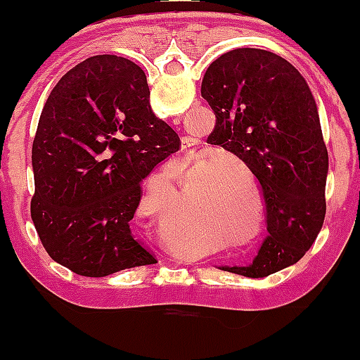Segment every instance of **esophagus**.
<instances>
[{"instance_id":"esophagus-1","label":"esophagus","mask_w":360,"mask_h":360,"mask_svg":"<svg viewBox=\"0 0 360 360\" xmlns=\"http://www.w3.org/2000/svg\"><path fill=\"white\" fill-rule=\"evenodd\" d=\"M193 146V139H183V142H181V148H183V152H186V154H191Z\"/></svg>"}]
</instances>
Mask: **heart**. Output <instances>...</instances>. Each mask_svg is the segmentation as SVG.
Segmentation results:
<instances>
[{"mask_svg": "<svg viewBox=\"0 0 360 360\" xmlns=\"http://www.w3.org/2000/svg\"><path fill=\"white\" fill-rule=\"evenodd\" d=\"M221 183V179H218ZM217 193H210L200 206V218L203 221H213L217 225H225L232 229L235 237L243 235L247 232V221L245 217H242L240 210H238V200L233 189H225V193H218L221 189H213Z\"/></svg>", "mask_w": 360, "mask_h": 360, "instance_id": "1", "label": "heart"}]
</instances>
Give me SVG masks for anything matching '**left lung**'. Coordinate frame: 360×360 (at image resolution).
Returning <instances> with one entry per match:
<instances>
[{"label": "left lung", "instance_id": "obj_1", "mask_svg": "<svg viewBox=\"0 0 360 360\" xmlns=\"http://www.w3.org/2000/svg\"><path fill=\"white\" fill-rule=\"evenodd\" d=\"M201 96L217 117L208 143L245 162L266 200L269 237L250 266L226 271L266 278L298 262L323 226L328 152L316 101L295 65L260 49L212 62Z\"/></svg>", "mask_w": 360, "mask_h": 360}]
</instances>
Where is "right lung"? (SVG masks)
I'll return each instance as SVG.
<instances>
[{"instance_id": "1", "label": "right lung", "mask_w": 360, "mask_h": 360, "mask_svg": "<svg viewBox=\"0 0 360 360\" xmlns=\"http://www.w3.org/2000/svg\"><path fill=\"white\" fill-rule=\"evenodd\" d=\"M146 72L125 57L94 56L60 77L32 148V220L47 254L79 276L155 264L130 221L152 169L181 140L150 108Z\"/></svg>"}]
</instances>
